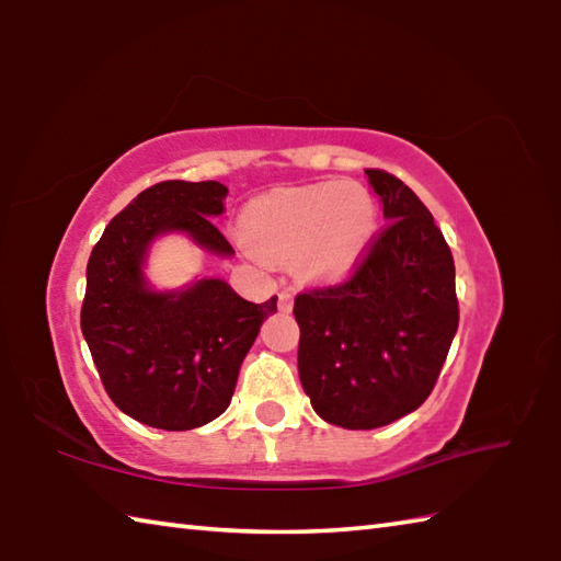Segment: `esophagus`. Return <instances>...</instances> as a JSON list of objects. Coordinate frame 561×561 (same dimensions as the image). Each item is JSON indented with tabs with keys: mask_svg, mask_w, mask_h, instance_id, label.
Masks as SVG:
<instances>
[{
	"mask_svg": "<svg viewBox=\"0 0 561 561\" xmlns=\"http://www.w3.org/2000/svg\"><path fill=\"white\" fill-rule=\"evenodd\" d=\"M291 306H294V296H291L289 291H282V294H279V311L289 313Z\"/></svg>",
	"mask_w": 561,
	"mask_h": 561,
	"instance_id": "obj_1",
	"label": "esophagus"
}]
</instances>
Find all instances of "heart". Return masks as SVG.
<instances>
[{"instance_id": "obj_1", "label": "heart", "mask_w": 561, "mask_h": 561, "mask_svg": "<svg viewBox=\"0 0 561 561\" xmlns=\"http://www.w3.org/2000/svg\"><path fill=\"white\" fill-rule=\"evenodd\" d=\"M253 257L296 255L304 277H344L376 231V202L356 183L282 187L253 199L243 214Z\"/></svg>"}]
</instances>
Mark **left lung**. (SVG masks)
Instances as JSON below:
<instances>
[{
  "label": "left lung",
  "instance_id": "obj_1",
  "mask_svg": "<svg viewBox=\"0 0 561 561\" xmlns=\"http://www.w3.org/2000/svg\"><path fill=\"white\" fill-rule=\"evenodd\" d=\"M388 224L344 282L294 299L299 376L313 410L376 428L432 396L458 330L456 265L434 217L400 178L366 169Z\"/></svg>",
  "mask_w": 561,
  "mask_h": 561
}]
</instances>
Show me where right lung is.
<instances>
[{
    "label": "right lung",
    "mask_w": 561,
    "mask_h": 561,
    "mask_svg": "<svg viewBox=\"0 0 561 561\" xmlns=\"http://www.w3.org/2000/svg\"><path fill=\"white\" fill-rule=\"evenodd\" d=\"M217 181H163L147 187L105 226L87 265L81 332L108 398L133 420L187 432L229 408L238 368L277 296L253 304L221 279L178 294L151 291L141 277L147 245L185 231L205 250L233 248L209 217L224 211Z\"/></svg>",
    "instance_id": "obj_1"
}]
</instances>
